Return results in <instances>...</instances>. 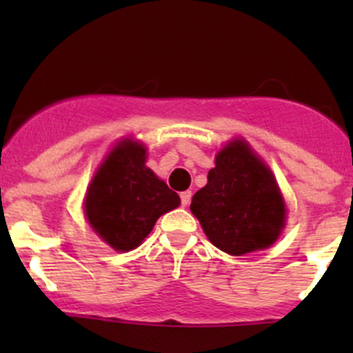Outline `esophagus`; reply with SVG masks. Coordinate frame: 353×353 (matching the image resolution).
<instances>
[{
	"instance_id": "34e87169",
	"label": "esophagus",
	"mask_w": 353,
	"mask_h": 353,
	"mask_svg": "<svg viewBox=\"0 0 353 353\" xmlns=\"http://www.w3.org/2000/svg\"><path fill=\"white\" fill-rule=\"evenodd\" d=\"M190 201H191V191H183V193H181V205L188 206L190 205Z\"/></svg>"
}]
</instances>
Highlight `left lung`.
Wrapping results in <instances>:
<instances>
[{
  "instance_id": "obj_1",
  "label": "left lung",
  "mask_w": 353,
  "mask_h": 353,
  "mask_svg": "<svg viewBox=\"0 0 353 353\" xmlns=\"http://www.w3.org/2000/svg\"><path fill=\"white\" fill-rule=\"evenodd\" d=\"M191 212L210 243L234 256L272 245L285 223V205L272 170L243 140L219 152Z\"/></svg>"
}]
</instances>
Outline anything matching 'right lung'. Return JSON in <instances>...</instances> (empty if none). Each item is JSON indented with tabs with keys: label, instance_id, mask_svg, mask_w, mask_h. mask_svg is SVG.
<instances>
[{
	"label": "right lung",
	"instance_id": "add662e5",
	"mask_svg": "<svg viewBox=\"0 0 353 353\" xmlns=\"http://www.w3.org/2000/svg\"><path fill=\"white\" fill-rule=\"evenodd\" d=\"M147 150L126 140L112 148L95 174L85 213L95 232L117 251H130L150 234L157 219L181 199L145 165Z\"/></svg>",
	"mask_w": 353,
	"mask_h": 353
}]
</instances>
